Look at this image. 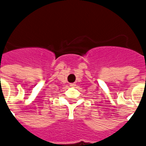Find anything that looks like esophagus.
<instances>
[{
	"mask_svg": "<svg viewBox=\"0 0 146 146\" xmlns=\"http://www.w3.org/2000/svg\"><path fill=\"white\" fill-rule=\"evenodd\" d=\"M70 86L71 87H75L76 84H75V83H71V84H70Z\"/></svg>",
	"mask_w": 146,
	"mask_h": 146,
	"instance_id": "1",
	"label": "esophagus"
}]
</instances>
